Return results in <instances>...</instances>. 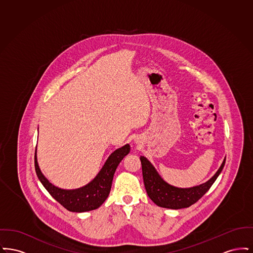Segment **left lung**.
Instances as JSON below:
<instances>
[{
  "label": "left lung",
  "instance_id": "1",
  "mask_svg": "<svg viewBox=\"0 0 253 253\" xmlns=\"http://www.w3.org/2000/svg\"><path fill=\"white\" fill-rule=\"evenodd\" d=\"M140 161L145 189L149 197L159 207L178 210L188 208L196 203L210 190L224 168L226 158L224 159L220 168L218 169L216 173L210 180L201 185L186 189L173 187L163 180L158 174L157 169L146 157H140Z\"/></svg>",
  "mask_w": 253,
  "mask_h": 253
}]
</instances>
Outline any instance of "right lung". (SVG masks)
Returning a JSON list of instances; mask_svg holds the SVG:
<instances>
[{
    "instance_id": "right-lung-1",
    "label": "right lung",
    "mask_w": 253,
    "mask_h": 253,
    "mask_svg": "<svg viewBox=\"0 0 253 253\" xmlns=\"http://www.w3.org/2000/svg\"><path fill=\"white\" fill-rule=\"evenodd\" d=\"M130 152V145H124L116 150L106 160L96 177L80 189L62 190L51 184L39 168L35 154V169L38 178L51 196L66 210L73 212H84L99 208L107 199L112 187L115 171L121 160Z\"/></svg>"
}]
</instances>
